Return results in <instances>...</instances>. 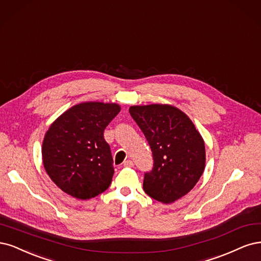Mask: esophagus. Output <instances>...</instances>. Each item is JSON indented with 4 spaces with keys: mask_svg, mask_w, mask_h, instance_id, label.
I'll use <instances>...</instances> for the list:
<instances>
[{
    "mask_svg": "<svg viewBox=\"0 0 261 261\" xmlns=\"http://www.w3.org/2000/svg\"><path fill=\"white\" fill-rule=\"evenodd\" d=\"M123 166H124V167H133L134 164H133L132 161H130V159H128V161L123 162Z\"/></svg>",
    "mask_w": 261,
    "mask_h": 261,
    "instance_id": "esophagus-1",
    "label": "esophagus"
}]
</instances>
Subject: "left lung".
I'll return each mask as SVG.
<instances>
[{
    "mask_svg": "<svg viewBox=\"0 0 261 261\" xmlns=\"http://www.w3.org/2000/svg\"><path fill=\"white\" fill-rule=\"evenodd\" d=\"M129 113L153 154V168L144 173L143 190L164 204L187 195L205 169V143L195 125L170 105L131 106Z\"/></svg>",
    "mask_w": 261,
    "mask_h": 261,
    "instance_id": "8db88e82",
    "label": "left lung"
}]
</instances>
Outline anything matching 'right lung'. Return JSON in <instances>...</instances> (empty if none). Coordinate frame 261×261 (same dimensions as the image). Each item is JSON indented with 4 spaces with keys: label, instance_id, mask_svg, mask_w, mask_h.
<instances>
[{
    "label": "right lung",
    "instance_id": "right-lung-1",
    "mask_svg": "<svg viewBox=\"0 0 261 261\" xmlns=\"http://www.w3.org/2000/svg\"><path fill=\"white\" fill-rule=\"evenodd\" d=\"M119 112L117 104L82 103L58 117L47 130L42 146L43 165L67 194L90 199L111 186L114 161L104 130Z\"/></svg>",
    "mask_w": 261,
    "mask_h": 261
}]
</instances>
